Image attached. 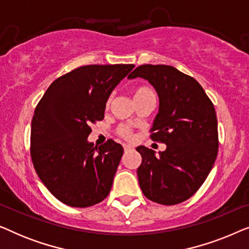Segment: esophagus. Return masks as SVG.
I'll list each match as a JSON object with an SVG mask.
<instances>
[{"label":"esophagus","mask_w":249,"mask_h":249,"mask_svg":"<svg viewBox=\"0 0 249 249\" xmlns=\"http://www.w3.org/2000/svg\"><path fill=\"white\" fill-rule=\"evenodd\" d=\"M124 153H129V152L134 151V148H132L130 145H124Z\"/></svg>","instance_id":"obj_1"}]
</instances>
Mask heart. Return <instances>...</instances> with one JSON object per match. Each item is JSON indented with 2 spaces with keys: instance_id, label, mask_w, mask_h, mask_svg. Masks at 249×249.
Returning <instances> with one entry per match:
<instances>
[{
  "instance_id": "1",
  "label": "heart",
  "mask_w": 249,
  "mask_h": 249,
  "mask_svg": "<svg viewBox=\"0 0 249 249\" xmlns=\"http://www.w3.org/2000/svg\"><path fill=\"white\" fill-rule=\"evenodd\" d=\"M147 95H155L152 88L146 87V86H141V87H137V88H135V89H134V100H137V98L147 96ZM110 102H111V98L107 101V105L110 104ZM118 134L120 135L121 137H124L125 139H130L132 137L130 129L124 127V125H121V127H119Z\"/></svg>"
}]
</instances>
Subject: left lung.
Listing matches in <instances>:
<instances>
[{
	"label": "left lung",
	"mask_w": 249,
	"mask_h": 249,
	"mask_svg": "<svg viewBox=\"0 0 249 249\" xmlns=\"http://www.w3.org/2000/svg\"><path fill=\"white\" fill-rule=\"evenodd\" d=\"M137 77L147 80L159 95L151 138L166 145L159 156L145 146L136 148L142 159L137 169L139 186L153 202L176 205L199 189L215 162V108L198 81L171 66H139L128 76Z\"/></svg>",
	"instance_id": "8db88e82"
}]
</instances>
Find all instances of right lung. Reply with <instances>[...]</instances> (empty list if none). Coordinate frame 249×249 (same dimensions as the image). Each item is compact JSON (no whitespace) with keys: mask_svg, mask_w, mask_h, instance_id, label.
<instances>
[{"mask_svg":"<svg viewBox=\"0 0 249 249\" xmlns=\"http://www.w3.org/2000/svg\"><path fill=\"white\" fill-rule=\"evenodd\" d=\"M134 64L84 66L54 80L37 104L30 155L44 186L72 207L100 203L110 193L124 147L112 139L96 147L89 125L103 120L112 90Z\"/></svg>","mask_w":249,"mask_h":249,"instance_id":"add662e5","label":"right lung"}]
</instances>
